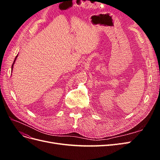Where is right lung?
Segmentation results:
<instances>
[{
    "label": "right lung",
    "mask_w": 160,
    "mask_h": 160,
    "mask_svg": "<svg viewBox=\"0 0 160 160\" xmlns=\"http://www.w3.org/2000/svg\"><path fill=\"white\" fill-rule=\"evenodd\" d=\"M17 56H18V55H17V56H16V57H15V59H14V62H13V64H12V67H13V65H14V62H15V60H16V59H17Z\"/></svg>",
    "instance_id": "right-lung-1"
}]
</instances>
